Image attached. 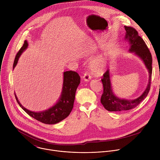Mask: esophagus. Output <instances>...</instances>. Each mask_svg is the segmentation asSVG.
I'll return each mask as SVG.
<instances>
[{"mask_svg":"<svg viewBox=\"0 0 160 160\" xmlns=\"http://www.w3.org/2000/svg\"><path fill=\"white\" fill-rule=\"evenodd\" d=\"M91 79V76L88 72H85L83 76V80L85 82H88Z\"/></svg>","mask_w":160,"mask_h":160,"instance_id":"obj_1","label":"esophagus"}]
</instances>
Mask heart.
Instances as JSON below:
<instances>
[{"mask_svg":"<svg viewBox=\"0 0 160 160\" xmlns=\"http://www.w3.org/2000/svg\"><path fill=\"white\" fill-rule=\"evenodd\" d=\"M107 66V59L103 56H100L94 59L90 64L92 72L96 75L102 73Z\"/></svg>","mask_w":160,"mask_h":160,"instance_id":"obj_1","label":"heart"}]
</instances>
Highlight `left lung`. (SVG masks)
<instances>
[{
	"label": "left lung",
	"instance_id": "left-lung-1",
	"mask_svg": "<svg viewBox=\"0 0 160 160\" xmlns=\"http://www.w3.org/2000/svg\"><path fill=\"white\" fill-rule=\"evenodd\" d=\"M125 40L129 43V51L139 56L144 62L149 72V82L142 94L135 99H125L117 97L112 92L110 80L109 70L103 75L101 81L103 85V93L101 102L109 111H123L132 109L138 106L148 96L151 87L152 75V56L144 40L139 35L138 31L131 27L125 26Z\"/></svg>",
	"mask_w": 160,
	"mask_h": 160
}]
</instances>
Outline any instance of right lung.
<instances>
[{"label":"right lung","instance_id":"add662e5","mask_svg":"<svg viewBox=\"0 0 160 160\" xmlns=\"http://www.w3.org/2000/svg\"><path fill=\"white\" fill-rule=\"evenodd\" d=\"M28 45L27 41L25 40L15 57L13 68L16 66L21 53L28 48ZM80 83V77L77 72L73 71L64 72L62 90L59 101L51 108L41 112H34L26 109L20 104L14 94L15 98L19 106L32 118L45 124H56L69 116L72 111L76 90Z\"/></svg>","mask_w":160,"mask_h":160}]
</instances>
